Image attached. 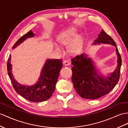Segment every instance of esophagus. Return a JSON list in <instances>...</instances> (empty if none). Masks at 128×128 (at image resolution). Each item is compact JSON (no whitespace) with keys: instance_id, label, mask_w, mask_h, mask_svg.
I'll list each match as a JSON object with an SVG mask.
<instances>
[{"instance_id":"1","label":"esophagus","mask_w":128,"mask_h":128,"mask_svg":"<svg viewBox=\"0 0 128 128\" xmlns=\"http://www.w3.org/2000/svg\"><path fill=\"white\" fill-rule=\"evenodd\" d=\"M63 63L64 65H65V66H68V65H69L70 64V62L68 60H64L63 62Z\"/></svg>"}]
</instances>
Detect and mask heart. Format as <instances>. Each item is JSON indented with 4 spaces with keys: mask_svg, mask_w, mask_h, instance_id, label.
Instances as JSON below:
<instances>
[{
    "mask_svg": "<svg viewBox=\"0 0 128 128\" xmlns=\"http://www.w3.org/2000/svg\"><path fill=\"white\" fill-rule=\"evenodd\" d=\"M77 30L75 27L65 29L58 35L57 40L62 45H68V49L71 53L77 54L80 52L83 45V37L81 34H77ZM55 50L59 52L62 51V48L57 43L54 44Z\"/></svg>",
    "mask_w": 128,
    "mask_h": 128,
    "instance_id": "b5f03b06",
    "label": "heart"
}]
</instances>
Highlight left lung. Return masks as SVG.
Masks as SVG:
<instances>
[{
	"label": "left lung",
	"mask_w": 128,
	"mask_h": 128,
	"mask_svg": "<svg viewBox=\"0 0 128 128\" xmlns=\"http://www.w3.org/2000/svg\"><path fill=\"white\" fill-rule=\"evenodd\" d=\"M108 44L116 48L117 65L108 76H104L96 68L94 62L86 54L77 56L71 60L72 82L77 94L86 99L95 100L106 94L114 89L118 82L122 60L115 42L104 32L101 31L93 45Z\"/></svg>",
	"instance_id": "1"
}]
</instances>
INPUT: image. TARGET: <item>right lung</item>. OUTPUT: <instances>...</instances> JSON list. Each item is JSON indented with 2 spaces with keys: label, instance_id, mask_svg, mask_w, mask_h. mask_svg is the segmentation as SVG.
I'll return each instance as SVG.
<instances>
[{
  "label": "right lung",
  "instance_id": "add662e5",
  "mask_svg": "<svg viewBox=\"0 0 128 128\" xmlns=\"http://www.w3.org/2000/svg\"><path fill=\"white\" fill-rule=\"evenodd\" d=\"M34 36V33L30 30L16 42L12 49L17 48L26 39ZM11 60L10 54L7 63L8 75L16 92L26 100L33 102H41L50 98L55 90L60 71L63 66L62 60L48 59L42 68L40 76L37 82L32 86H25L18 82L14 78L12 73Z\"/></svg>",
  "mask_w": 128,
  "mask_h": 128
}]
</instances>
